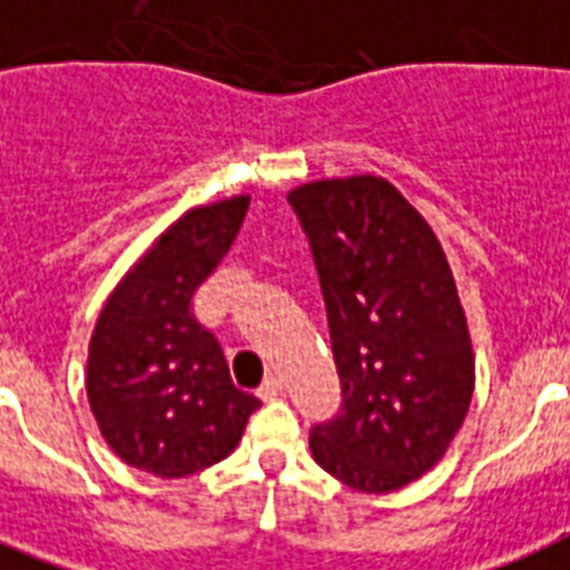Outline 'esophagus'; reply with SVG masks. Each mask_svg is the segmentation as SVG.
I'll return each mask as SVG.
<instances>
[{
	"label": "esophagus",
	"instance_id": "34e87169",
	"mask_svg": "<svg viewBox=\"0 0 570 570\" xmlns=\"http://www.w3.org/2000/svg\"><path fill=\"white\" fill-rule=\"evenodd\" d=\"M282 387H285V384H282V375H267V379L262 381V387H258V396L265 399V402H271V399L282 396Z\"/></svg>",
	"mask_w": 570,
	"mask_h": 570
}]
</instances>
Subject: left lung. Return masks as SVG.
<instances>
[{
    "mask_svg": "<svg viewBox=\"0 0 570 570\" xmlns=\"http://www.w3.org/2000/svg\"><path fill=\"white\" fill-rule=\"evenodd\" d=\"M320 276L341 411L312 428L328 474L396 492L445 454L474 390L458 285L428 220L387 180L361 174L288 195Z\"/></svg>",
    "mask_w": 570,
    "mask_h": 570,
    "instance_id": "obj_1",
    "label": "left lung"
}]
</instances>
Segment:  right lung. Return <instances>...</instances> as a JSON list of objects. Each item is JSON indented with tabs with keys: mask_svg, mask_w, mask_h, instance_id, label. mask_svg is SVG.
Returning <instances> with one entry per match:
<instances>
[{
	"mask_svg": "<svg viewBox=\"0 0 570 570\" xmlns=\"http://www.w3.org/2000/svg\"><path fill=\"white\" fill-rule=\"evenodd\" d=\"M250 197L197 206L116 285L89 341L87 396L127 465L186 478L238 445L258 399L229 379L191 299L233 247Z\"/></svg>",
	"mask_w": 570,
	"mask_h": 570,
	"instance_id": "add662e5",
	"label": "right lung"
}]
</instances>
